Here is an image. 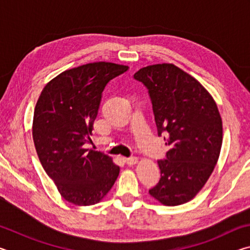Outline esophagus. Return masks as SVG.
<instances>
[{"label":"esophagus","mask_w":250,"mask_h":250,"mask_svg":"<svg viewBox=\"0 0 250 250\" xmlns=\"http://www.w3.org/2000/svg\"><path fill=\"white\" fill-rule=\"evenodd\" d=\"M125 161L128 166H134V164L138 163V159L134 158V156H132V158H126L125 159Z\"/></svg>","instance_id":"esophagus-1"}]
</instances>
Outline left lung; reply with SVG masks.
<instances>
[{
	"label": "left lung",
	"instance_id": "8db88e82",
	"mask_svg": "<svg viewBox=\"0 0 250 250\" xmlns=\"http://www.w3.org/2000/svg\"><path fill=\"white\" fill-rule=\"evenodd\" d=\"M133 77L149 90L158 134L166 133L168 146L150 195L167 206L184 204L203 188L218 161L223 124L217 104L200 82L173 64L143 67Z\"/></svg>",
	"mask_w": 250,
	"mask_h": 250
}]
</instances>
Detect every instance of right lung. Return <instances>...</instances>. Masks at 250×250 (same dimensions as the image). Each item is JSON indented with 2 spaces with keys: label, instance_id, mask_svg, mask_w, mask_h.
Masks as SVG:
<instances>
[{
  "label": "right lung",
  "instance_id": "1",
  "mask_svg": "<svg viewBox=\"0 0 250 250\" xmlns=\"http://www.w3.org/2000/svg\"><path fill=\"white\" fill-rule=\"evenodd\" d=\"M129 67L96 62L62 71L42 90L33 118V140L42 166L67 202L103 201L120 168L110 156L84 149L91 142L105 84Z\"/></svg>",
  "mask_w": 250,
  "mask_h": 250
}]
</instances>
